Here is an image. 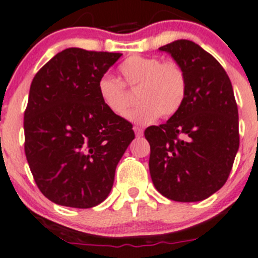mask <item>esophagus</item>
Listing matches in <instances>:
<instances>
[{
    "label": "esophagus",
    "mask_w": 258,
    "mask_h": 258,
    "mask_svg": "<svg viewBox=\"0 0 258 258\" xmlns=\"http://www.w3.org/2000/svg\"><path fill=\"white\" fill-rule=\"evenodd\" d=\"M134 131H135V134H136V136H143V134H144V130L139 126H135Z\"/></svg>",
    "instance_id": "obj_1"
}]
</instances>
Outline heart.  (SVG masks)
Listing matches in <instances>:
<instances>
[{"label": "heart", "instance_id": "1", "mask_svg": "<svg viewBox=\"0 0 258 258\" xmlns=\"http://www.w3.org/2000/svg\"><path fill=\"white\" fill-rule=\"evenodd\" d=\"M118 74L121 81L104 75L98 81V94L104 107L117 117H126L137 91L141 103L130 114L136 123H150L160 115L169 118L182 108L187 96V75L178 62L159 57L135 56L124 59Z\"/></svg>", "mask_w": 258, "mask_h": 258}]
</instances>
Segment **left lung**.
<instances>
[{
	"label": "left lung",
	"mask_w": 258,
	"mask_h": 258,
	"mask_svg": "<svg viewBox=\"0 0 258 258\" xmlns=\"http://www.w3.org/2000/svg\"><path fill=\"white\" fill-rule=\"evenodd\" d=\"M159 49L184 69L187 96L167 123L145 130L151 179L167 199L202 201L225 184L239 148L233 86L221 64L191 40Z\"/></svg>",
	"instance_id": "8db88e82"
}]
</instances>
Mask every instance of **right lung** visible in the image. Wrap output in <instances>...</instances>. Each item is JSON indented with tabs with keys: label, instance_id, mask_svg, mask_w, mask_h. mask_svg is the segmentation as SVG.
Listing matches in <instances>:
<instances>
[{
	"label": "right lung",
	"instance_id": "1",
	"mask_svg": "<svg viewBox=\"0 0 258 258\" xmlns=\"http://www.w3.org/2000/svg\"><path fill=\"white\" fill-rule=\"evenodd\" d=\"M121 56L67 48L31 81L26 160L38 188L57 205L89 209L104 201L135 139L132 124L110 113L98 94L99 79Z\"/></svg>",
	"mask_w": 258,
	"mask_h": 258
}]
</instances>
